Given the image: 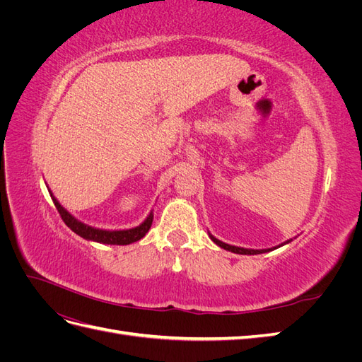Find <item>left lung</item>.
<instances>
[{"label":"left lung","instance_id":"1","mask_svg":"<svg viewBox=\"0 0 362 362\" xmlns=\"http://www.w3.org/2000/svg\"><path fill=\"white\" fill-rule=\"evenodd\" d=\"M210 237H211V240H213V242H214L217 246H221V247H223V249H226V250H231V252H234V254H242V255H257V254H264V252H267L266 249L255 250V249H245V247L231 246V245H226V243L221 242V240H217V238H216V237H213V235H210ZM287 243H288V242H287Z\"/></svg>","mask_w":362,"mask_h":362}]
</instances>
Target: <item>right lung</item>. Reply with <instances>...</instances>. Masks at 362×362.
<instances>
[{
  "instance_id": "add662e5",
  "label": "right lung",
  "mask_w": 362,
  "mask_h": 362,
  "mask_svg": "<svg viewBox=\"0 0 362 362\" xmlns=\"http://www.w3.org/2000/svg\"><path fill=\"white\" fill-rule=\"evenodd\" d=\"M51 198L54 201V205L57 208L62 221L66 223L68 228H71L75 234H78L86 240H93V242L104 243V245H129V243L139 242L140 238H144L146 235V233L149 231V228L152 225V218H154V214L151 213L146 221L137 228L124 229V231H104V229H96L78 222L75 217H72L66 210H64V208L59 204V201L54 198L52 193H51Z\"/></svg>"
}]
</instances>
